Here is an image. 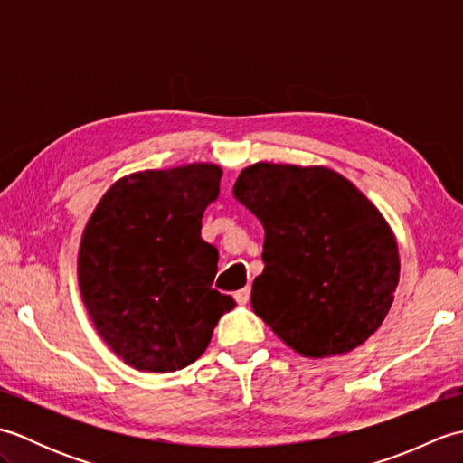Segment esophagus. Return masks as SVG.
<instances>
[{"label": "esophagus", "mask_w": 463, "mask_h": 463, "mask_svg": "<svg viewBox=\"0 0 463 463\" xmlns=\"http://www.w3.org/2000/svg\"><path fill=\"white\" fill-rule=\"evenodd\" d=\"M234 298H237L239 304H247L250 298V288H242L239 292H234Z\"/></svg>", "instance_id": "esophagus-1"}]
</instances>
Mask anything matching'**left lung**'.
Listing matches in <instances>:
<instances>
[{"mask_svg":"<svg viewBox=\"0 0 463 463\" xmlns=\"http://www.w3.org/2000/svg\"><path fill=\"white\" fill-rule=\"evenodd\" d=\"M232 193L264 226L254 314L302 356L362 346L400 280L396 237L382 213L326 166L254 163Z\"/></svg>","mask_w":463,"mask_h":463,"instance_id":"left-lung-1","label":"left lung"}]
</instances>
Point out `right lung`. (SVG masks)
<instances>
[{"mask_svg": "<svg viewBox=\"0 0 463 463\" xmlns=\"http://www.w3.org/2000/svg\"><path fill=\"white\" fill-rule=\"evenodd\" d=\"M222 169L191 163L109 186L85 224L77 279L105 340L127 366L175 372L209 346L237 302L213 288L219 250L201 237Z\"/></svg>", "mask_w": 463, "mask_h": 463, "instance_id": "obj_1", "label": "right lung"}]
</instances>
